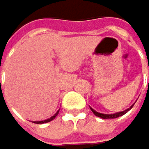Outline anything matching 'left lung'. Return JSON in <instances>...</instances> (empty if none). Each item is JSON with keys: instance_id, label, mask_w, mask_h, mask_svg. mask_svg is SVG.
Here are the masks:
<instances>
[{"instance_id": "1", "label": "left lung", "mask_w": 149, "mask_h": 149, "mask_svg": "<svg viewBox=\"0 0 149 149\" xmlns=\"http://www.w3.org/2000/svg\"><path fill=\"white\" fill-rule=\"evenodd\" d=\"M134 104H135V103H134ZM134 104H133V105H131L130 107L128 108V109H125V110H123V111L116 112V113H114V114H103V113H100V112L96 111V110H95V109H93L91 107H89V108H91V111L94 113V115H95V116H97V117H99V118H104V119H105V118H118V117H121V116L125 115L127 111H130V110L133 108Z\"/></svg>"}]
</instances>
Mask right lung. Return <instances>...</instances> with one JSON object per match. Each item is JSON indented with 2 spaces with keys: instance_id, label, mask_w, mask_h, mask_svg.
<instances>
[{
  "instance_id": "right-lung-1",
  "label": "right lung",
  "mask_w": 149,
  "mask_h": 149,
  "mask_svg": "<svg viewBox=\"0 0 149 149\" xmlns=\"http://www.w3.org/2000/svg\"><path fill=\"white\" fill-rule=\"evenodd\" d=\"M58 111L60 110H58L55 114L52 116V117H50L49 118H48V119H45V120H41V121H33V123H36V124H43V123H48V122H49V121H52V120H53L56 117H57V115L58 114Z\"/></svg>"
}]
</instances>
